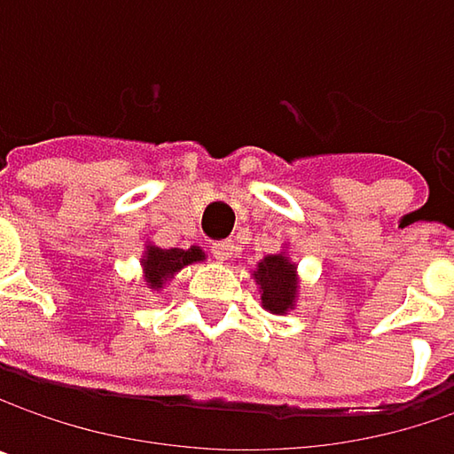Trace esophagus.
<instances>
[{
	"instance_id": "34e87169",
	"label": "esophagus",
	"mask_w": 454,
	"mask_h": 454,
	"mask_svg": "<svg viewBox=\"0 0 454 454\" xmlns=\"http://www.w3.org/2000/svg\"><path fill=\"white\" fill-rule=\"evenodd\" d=\"M233 252H236V244L233 241H215L213 244V254H215V260H228V257H233Z\"/></svg>"
}]
</instances>
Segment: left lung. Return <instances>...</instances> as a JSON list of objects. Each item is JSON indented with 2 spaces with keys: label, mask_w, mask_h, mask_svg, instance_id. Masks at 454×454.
Masks as SVG:
<instances>
[{
  "label": "left lung",
  "mask_w": 454,
  "mask_h": 454,
  "mask_svg": "<svg viewBox=\"0 0 454 454\" xmlns=\"http://www.w3.org/2000/svg\"><path fill=\"white\" fill-rule=\"evenodd\" d=\"M254 281L260 286L262 308L273 316L294 310L297 302V265L286 254H268L254 268Z\"/></svg>",
  "instance_id": "obj_1"
}]
</instances>
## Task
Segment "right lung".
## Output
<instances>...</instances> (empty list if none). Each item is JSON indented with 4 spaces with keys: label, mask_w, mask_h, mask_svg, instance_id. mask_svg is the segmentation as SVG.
Segmentation results:
<instances>
[{
    "label": "right lung",
    "mask_w": 454,
    "mask_h": 454,
    "mask_svg": "<svg viewBox=\"0 0 454 454\" xmlns=\"http://www.w3.org/2000/svg\"><path fill=\"white\" fill-rule=\"evenodd\" d=\"M205 260V252L200 247L192 249H162L154 244H146L144 254H141V268H144V281L149 289L160 292L181 268Z\"/></svg>",
    "instance_id": "add662e5"
}]
</instances>
